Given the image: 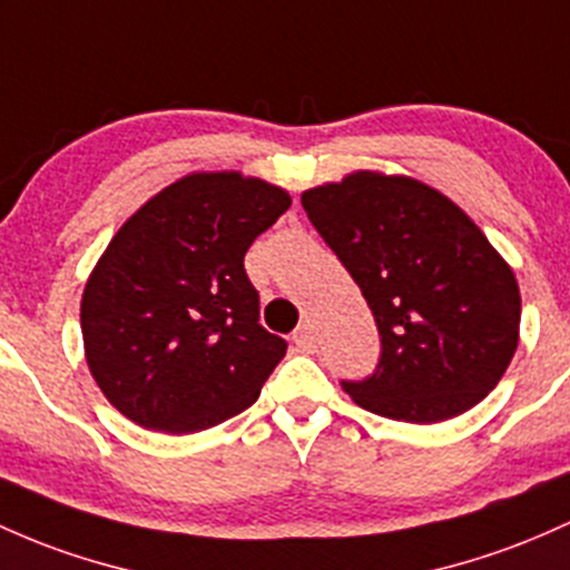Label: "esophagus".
I'll return each instance as SVG.
<instances>
[{
	"label": "esophagus",
	"instance_id": "obj_1",
	"mask_svg": "<svg viewBox=\"0 0 570 570\" xmlns=\"http://www.w3.org/2000/svg\"><path fill=\"white\" fill-rule=\"evenodd\" d=\"M292 337H295V346L303 354H314L316 352V335H314V330H311V324H303V327H297V333Z\"/></svg>",
	"mask_w": 570,
	"mask_h": 570
}]
</instances>
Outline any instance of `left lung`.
Segmentation results:
<instances>
[{
  "label": "left lung",
  "mask_w": 570,
  "mask_h": 570,
  "mask_svg": "<svg viewBox=\"0 0 570 570\" xmlns=\"http://www.w3.org/2000/svg\"><path fill=\"white\" fill-rule=\"evenodd\" d=\"M381 335L373 376L341 381L371 414L433 424L503 379L519 343L514 271L458 205L405 175L360 170L303 191Z\"/></svg>",
  "instance_id": "left-lung-1"
}]
</instances>
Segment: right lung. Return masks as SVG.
<instances>
[{"label":"right lung","mask_w":570,"mask_h":570,"mask_svg":"<svg viewBox=\"0 0 570 570\" xmlns=\"http://www.w3.org/2000/svg\"><path fill=\"white\" fill-rule=\"evenodd\" d=\"M281 186L191 173L124 222L83 289L86 362L135 424L186 435L240 414L286 354L259 324L248 246L286 214Z\"/></svg>","instance_id":"obj_1"}]
</instances>
